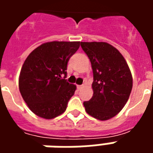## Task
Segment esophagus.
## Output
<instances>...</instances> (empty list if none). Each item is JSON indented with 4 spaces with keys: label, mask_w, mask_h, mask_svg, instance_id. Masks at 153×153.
<instances>
[{
    "label": "esophagus",
    "mask_w": 153,
    "mask_h": 153,
    "mask_svg": "<svg viewBox=\"0 0 153 153\" xmlns=\"http://www.w3.org/2000/svg\"><path fill=\"white\" fill-rule=\"evenodd\" d=\"M83 88V85H77V88L79 90L80 88Z\"/></svg>",
    "instance_id": "esophagus-1"
}]
</instances>
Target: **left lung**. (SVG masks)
Listing matches in <instances>:
<instances>
[{
  "instance_id": "1",
  "label": "left lung",
  "mask_w": 153,
  "mask_h": 153,
  "mask_svg": "<svg viewBox=\"0 0 153 153\" xmlns=\"http://www.w3.org/2000/svg\"><path fill=\"white\" fill-rule=\"evenodd\" d=\"M80 45L93 72V95L83 106L91 116L107 120L117 115L128 101L133 87L131 72L121 53L111 44L81 42Z\"/></svg>"
}]
</instances>
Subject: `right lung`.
<instances>
[{"label":"right lung","instance_id":"right-lung-1","mask_svg":"<svg viewBox=\"0 0 153 153\" xmlns=\"http://www.w3.org/2000/svg\"><path fill=\"white\" fill-rule=\"evenodd\" d=\"M80 43L46 42L26 58L19 74V88L23 99L35 115L50 120L66 110L76 90V85L65 79L67 64Z\"/></svg>","mask_w":153,"mask_h":153}]
</instances>
